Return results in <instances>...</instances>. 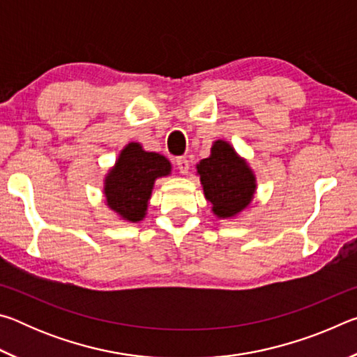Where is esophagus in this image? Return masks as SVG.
I'll return each mask as SVG.
<instances>
[{
	"label": "esophagus",
	"instance_id": "obj_1",
	"mask_svg": "<svg viewBox=\"0 0 357 357\" xmlns=\"http://www.w3.org/2000/svg\"><path fill=\"white\" fill-rule=\"evenodd\" d=\"M174 164H176V168L179 170L181 174H187L189 173V160L185 159V157H178L176 160H174Z\"/></svg>",
	"mask_w": 357,
	"mask_h": 357
}]
</instances>
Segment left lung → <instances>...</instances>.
Segmentation results:
<instances>
[{
	"mask_svg": "<svg viewBox=\"0 0 357 357\" xmlns=\"http://www.w3.org/2000/svg\"><path fill=\"white\" fill-rule=\"evenodd\" d=\"M197 174L217 219H238L252 206L257 193L255 172L229 142L215 140L209 157L197 164Z\"/></svg>",
	"mask_w": 357,
	"mask_h": 357,
	"instance_id": "obj_1",
	"label": "left lung"
}]
</instances>
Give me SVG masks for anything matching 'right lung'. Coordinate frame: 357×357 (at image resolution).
<instances>
[{
  "label": "right lung",
  "mask_w": 357,
  "mask_h": 357,
  "mask_svg": "<svg viewBox=\"0 0 357 357\" xmlns=\"http://www.w3.org/2000/svg\"><path fill=\"white\" fill-rule=\"evenodd\" d=\"M170 174L172 164L165 155L144 151L137 142L128 143L104 178L102 193L107 208L119 220L142 222L148 214L154 183Z\"/></svg>",
  "instance_id": "right-lung-1"
}]
</instances>
